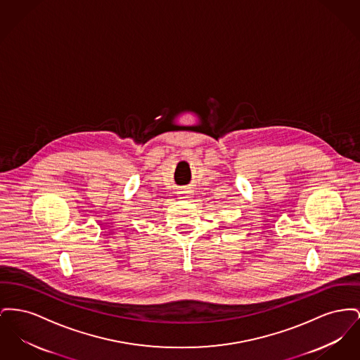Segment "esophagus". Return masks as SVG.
<instances>
[{"label": "esophagus", "mask_w": 360, "mask_h": 360, "mask_svg": "<svg viewBox=\"0 0 360 360\" xmlns=\"http://www.w3.org/2000/svg\"><path fill=\"white\" fill-rule=\"evenodd\" d=\"M182 193H189V191H182ZM184 195H185V197H182V198H191L189 194H184Z\"/></svg>", "instance_id": "34e87169"}]
</instances>
